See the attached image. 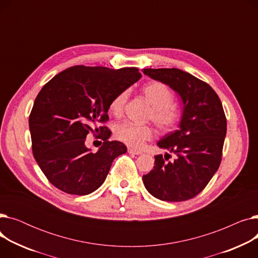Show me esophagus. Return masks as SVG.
<instances>
[{"label": "esophagus", "mask_w": 258, "mask_h": 258, "mask_svg": "<svg viewBox=\"0 0 258 258\" xmlns=\"http://www.w3.org/2000/svg\"><path fill=\"white\" fill-rule=\"evenodd\" d=\"M127 152H128L130 154H132V155H140V154H141L140 151L134 150V148H132V147H128V148H127Z\"/></svg>", "instance_id": "esophagus-1"}]
</instances>
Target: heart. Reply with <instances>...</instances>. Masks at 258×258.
Returning <instances> with one entry per match:
<instances>
[{
	"label": "heart",
	"instance_id": "1",
	"mask_svg": "<svg viewBox=\"0 0 258 258\" xmlns=\"http://www.w3.org/2000/svg\"><path fill=\"white\" fill-rule=\"evenodd\" d=\"M142 93L145 99L153 106L151 119L155 124L163 131H170L177 125L180 119V111L178 106L172 102L173 96L171 91L159 81H152L146 84ZM130 92L123 90L118 93L110 103V110L119 115L122 113L127 101ZM115 137L135 148H141L144 143L153 138V130L147 125H137L131 122H121L115 126Z\"/></svg>",
	"mask_w": 258,
	"mask_h": 258
}]
</instances>
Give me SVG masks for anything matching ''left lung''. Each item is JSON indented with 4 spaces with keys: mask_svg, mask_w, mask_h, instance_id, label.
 <instances>
[{
    "mask_svg": "<svg viewBox=\"0 0 258 258\" xmlns=\"http://www.w3.org/2000/svg\"><path fill=\"white\" fill-rule=\"evenodd\" d=\"M143 73L169 86L183 102L179 130L158 142L159 147L177 158L170 162L162 155L155 156L154 169L142 178L144 186L161 201L192 199L206 187L221 164L227 133L222 102L205 81L180 69H143Z\"/></svg>",
    "mask_w": 258,
    "mask_h": 258,
    "instance_id": "left-lung-1",
    "label": "left lung"
}]
</instances>
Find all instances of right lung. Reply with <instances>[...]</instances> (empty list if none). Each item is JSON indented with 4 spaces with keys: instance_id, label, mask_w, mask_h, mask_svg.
<instances>
[{
    "instance_id": "1",
    "label": "right lung",
    "mask_w": 258,
    "mask_h": 258,
    "mask_svg": "<svg viewBox=\"0 0 258 258\" xmlns=\"http://www.w3.org/2000/svg\"><path fill=\"white\" fill-rule=\"evenodd\" d=\"M141 78L137 68L114 70L74 66L54 76L39 91L29 116L32 153L49 182L59 190L86 196L99 188L113 161L126 153L111 132L99 126L108 120L112 99ZM100 133L96 153L85 146L86 135Z\"/></svg>"
}]
</instances>
